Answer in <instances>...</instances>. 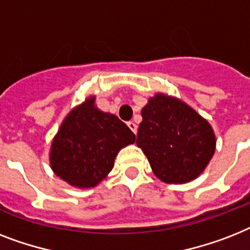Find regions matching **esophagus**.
I'll list each match as a JSON object with an SVG mask.
<instances>
[{
    "instance_id": "obj_1",
    "label": "esophagus",
    "mask_w": 250,
    "mask_h": 250,
    "mask_svg": "<svg viewBox=\"0 0 250 250\" xmlns=\"http://www.w3.org/2000/svg\"><path fill=\"white\" fill-rule=\"evenodd\" d=\"M127 125H128L129 129H131V131L136 135V133H137V125H136V123H133V122H128Z\"/></svg>"
}]
</instances>
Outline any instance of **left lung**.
<instances>
[{"label":"left lung","mask_w":250,"mask_h":250,"mask_svg":"<svg viewBox=\"0 0 250 250\" xmlns=\"http://www.w3.org/2000/svg\"><path fill=\"white\" fill-rule=\"evenodd\" d=\"M137 146L166 184H186L204 172L216 151L209 122L177 97L155 93L141 110Z\"/></svg>","instance_id":"8db88e82"}]
</instances>
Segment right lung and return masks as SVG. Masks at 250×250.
Wrapping results in <instances>:
<instances>
[{
  "label": "right lung",
  "mask_w": 250,
  "mask_h": 250,
  "mask_svg": "<svg viewBox=\"0 0 250 250\" xmlns=\"http://www.w3.org/2000/svg\"><path fill=\"white\" fill-rule=\"evenodd\" d=\"M90 96L69 111L50 149L54 173L70 186L95 188L113 169L119 150L136 136L111 113L101 111Z\"/></svg>",
  "instance_id": "obj_1"
}]
</instances>
